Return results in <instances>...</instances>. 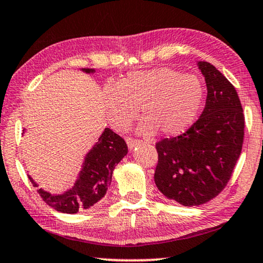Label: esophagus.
I'll use <instances>...</instances> for the list:
<instances>
[{
    "label": "esophagus",
    "instance_id": "1",
    "mask_svg": "<svg viewBox=\"0 0 263 263\" xmlns=\"http://www.w3.org/2000/svg\"><path fill=\"white\" fill-rule=\"evenodd\" d=\"M126 143H127V146H128V149H130V150L135 149L136 146L140 145V140H137V139H133V138H126Z\"/></svg>",
    "mask_w": 263,
    "mask_h": 263
}]
</instances>
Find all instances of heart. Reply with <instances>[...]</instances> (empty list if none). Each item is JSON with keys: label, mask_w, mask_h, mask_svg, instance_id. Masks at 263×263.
<instances>
[{"label": "heart", "mask_w": 263, "mask_h": 263, "mask_svg": "<svg viewBox=\"0 0 263 263\" xmlns=\"http://www.w3.org/2000/svg\"><path fill=\"white\" fill-rule=\"evenodd\" d=\"M204 100V87L194 75L170 68L131 72L117 86L107 84L102 102L107 119L117 130H125L138 109L143 135L173 137L186 131L197 119Z\"/></svg>", "instance_id": "obj_1"}]
</instances>
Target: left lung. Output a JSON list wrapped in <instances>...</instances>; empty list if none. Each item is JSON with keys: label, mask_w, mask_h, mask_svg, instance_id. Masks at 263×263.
<instances>
[{"label": "left lung", "mask_w": 263, "mask_h": 263, "mask_svg": "<svg viewBox=\"0 0 263 263\" xmlns=\"http://www.w3.org/2000/svg\"><path fill=\"white\" fill-rule=\"evenodd\" d=\"M207 98L201 116L182 135L156 144L155 183L164 197L182 206L216 198L230 180L242 151L244 116L235 87L216 66L197 63Z\"/></svg>", "instance_id": "1"}]
</instances>
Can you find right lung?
<instances>
[{"instance_id": "obj_1", "label": "right lung", "mask_w": 263, "mask_h": 263, "mask_svg": "<svg viewBox=\"0 0 263 263\" xmlns=\"http://www.w3.org/2000/svg\"><path fill=\"white\" fill-rule=\"evenodd\" d=\"M86 73H94L95 69L82 68ZM127 155L125 140L110 128H105L93 147L84 156L75 183L71 188L59 194L50 193L39 188L38 193L47 205L62 213L73 214L87 210L101 200L107 193L116 165ZM34 187L39 184L28 174Z\"/></svg>"}]
</instances>
